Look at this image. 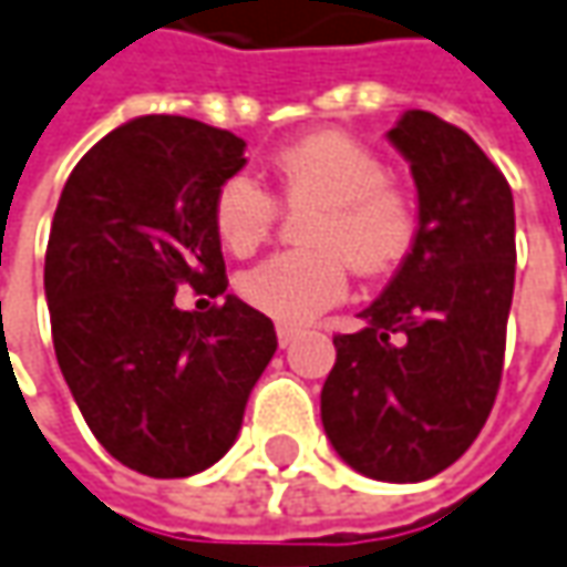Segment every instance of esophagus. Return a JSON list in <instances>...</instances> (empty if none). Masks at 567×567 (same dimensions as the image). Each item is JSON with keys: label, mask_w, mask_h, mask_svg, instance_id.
I'll use <instances>...</instances> for the list:
<instances>
[{"label": "esophagus", "mask_w": 567, "mask_h": 567, "mask_svg": "<svg viewBox=\"0 0 567 567\" xmlns=\"http://www.w3.org/2000/svg\"><path fill=\"white\" fill-rule=\"evenodd\" d=\"M296 337H299V330H296V328L277 324V346H280V349H287V346L296 343Z\"/></svg>", "instance_id": "esophagus-1"}]
</instances>
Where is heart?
Wrapping results in <instances>:
<instances>
[{"mask_svg":"<svg viewBox=\"0 0 567 567\" xmlns=\"http://www.w3.org/2000/svg\"><path fill=\"white\" fill-rule=\"evenodd\" d=\"M280 196L292 212H309L302 243L309 249L265 258L239 277V296L280 324H309L343 302L346 261L359 275H383L412 252L417 215L412 199L390 184L378 152L346 133H311L275 155ZM277 221V203L249 174L227 177L215 196V230L246 256Z\"/></svg>","mask_w":567,"mask_h":567,"instance_id":"heart-1","label":"heart"}]
</instances>
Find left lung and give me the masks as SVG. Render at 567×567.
Instances as JSON below:
<instances>
[{
    "instance_id": "1",
    "label": "left lung",
    "mask_w": 567,
    "mask_h": 567,
    "mask_svg": "<svg viewBox=\"0 0 567 567\" xmlns=\"http://www.w3.org/2000/svg\"><path fill=\"white\" fill-rule=\"evenodd\" d=\"M386 140L409 162L417 234L393 280L333 337L321 424L349 468L427 481L487 424L515 290V203L468 133L409 109Z\"/></svg>"
}]
</instances>
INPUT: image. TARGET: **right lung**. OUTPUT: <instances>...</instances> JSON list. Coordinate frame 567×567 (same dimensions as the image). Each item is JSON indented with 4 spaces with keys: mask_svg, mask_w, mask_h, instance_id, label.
Instances as JSON below:
<instances>
[{
    "mask_svg": "<svg viewBox=\"0 0 567 567\" xmlns=\"http://www.w3.org/2000/svg\"><path fill=\"white\" fill-rule=\"evenodd\" d=\"M243 150L193 117H133L80 158L52 218L55 359L93 436L146 477L224 458L277 349L271 318L227 292L215 230V196L246 165ZM181 282L225 302L177 310Z\"/></svg>",
    "mask_w": 567,
    "mask_h": 567,
    "instance_id": "right-lung-1",
    "label": "right lung"
}]
</instances>
